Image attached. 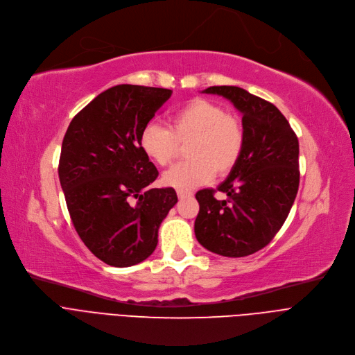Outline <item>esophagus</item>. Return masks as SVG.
<instances>
[{
    "label": "esophagus",
    "instance_id": "esophagus-1",
    "mask_svg": "<svg viewBox=\"0 0 355 355\" xmlns=\"http://www.w3.org/2000/svg\"><path fill=\"white\" fill-rule=\"evenodd\" d=\"M177 196H178V198H180V200H184V198H189V197H191V196H193V193H191V191H189V190H177Z\"/></svg>",
    "mask_w": 355,
    "mask_h": 355
}]
</instances>
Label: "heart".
Returning <instances> with one entry per match:
<instances>
[{
    "mask_svg": "<svg viewBox=\"0 0 355 355\" xmlns=\"http://www.w3.org/2000/svg\"><path fill=\"white\" fill-rule=\"evenodd\" d=\"M245 125L225 106L197 98L175 110L170 128L148 123L141 132L144 154L159 166H168L178 155L180 144H188L189 161L168 170L162 181L170 187L191 190L209 182L214 173H230L243 153Z\"/></svg>",
    "mask_w": 355,
    "mask_h": 355,
    "instance_id": "heart-1",
    "label": "heart"
}]
</instances>
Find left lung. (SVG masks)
Returning a JSON list of instances; mask_svg holds the SVG:
<instances>
[{
	"label": "left lung",
	"mask_w": 355,
	"mask_h": 355,
	"mask_svg": "<svg viewBox=\"0 0 355 355\" xmlns=\"http://www.w3.org/2000/svg\"><path fill=\"white\" fill-rule=\"evenodd\" d=\"M204 93L229 99L245 125L240 159L217 190L196 194L200 211L194 223L198 243L207 250L243 257L270 243L281 230L300 187V142L273 103L237 86H211Z\"/></svg>",
	"instance_id": "1"
}]
</instances>
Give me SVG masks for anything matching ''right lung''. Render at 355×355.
<instances>
[{
	"label": "right lung",
	"mask_w": 355,
	"mask_h": 355,
	"mask_svg": "<svg viewBox=\"0 0 355 355\" xmlns=\"http://www.w3.org/2000/svg\"><path fill=\"white\" fill-rule=\"evenodd\" d=\"M173 90L118 85L98 95L66 130L59 178L74 229L86 248L115 268L141 263L178 201L174 189H151L158 170L139 138Z\"/></svg>",
	"instance_id": "add662e5"
}]
</instances>
